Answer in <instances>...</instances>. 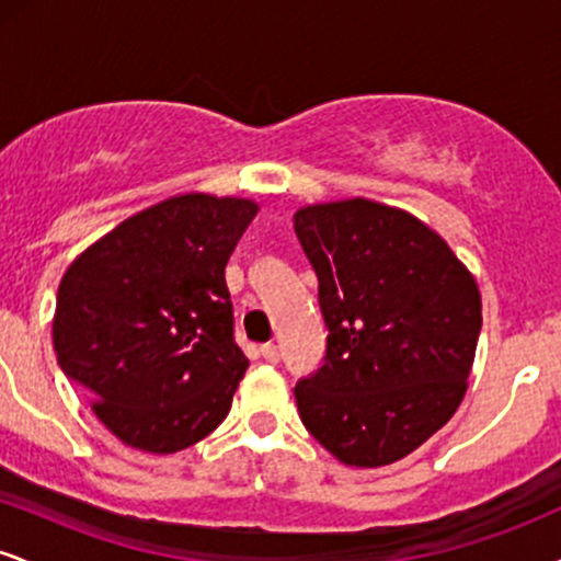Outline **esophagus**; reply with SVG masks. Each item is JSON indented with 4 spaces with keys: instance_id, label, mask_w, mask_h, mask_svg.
Listing matches in <instances>:
<instances>
[{
    "instance_id": "1",
    "label": "esophagus",
    "mask_w": 561,
    "mask_h": 561,
    "mask_svg": "<svg viewBox=\"0 0 561 561\" xmlns=\"http://www.w3.org/2000/svg\"><path fill=\"white\" fill-rule=\"evenodd\" d=\"M261 356H263V362H268V364H276L279 362V347L276 345H261Z\"/></svg>"
}]
</instances>
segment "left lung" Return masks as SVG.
I'll use <instances>...</instances> for the list:
<instances>
[{"label": "left lung", "mask_w": 561, "mask_h": 561, "mask_svg": "<svg viewBox=\"0 0 561 561\" xmlns=\"http://www.w3.org/2000/svg\"><path fill=\"white\" fill-rule=\"evenodd\" d=\"M293 221L330 330L324 366L295 385L300 420L347 467L392 465L465 398L478 282L427 224L375 199L306 205Z\"/></svg>", "instance_id": "1"}]
</instances>
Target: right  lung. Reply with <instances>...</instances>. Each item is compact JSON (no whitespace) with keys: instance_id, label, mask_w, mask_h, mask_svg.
<instances>
[{"instance_id":"1","label":"right lung","mask_w":561,"mask_h":561,"mask_svg":"<svg viewBox=\"0 0 561 561\" xmlns=\"http://www.w3.org/2000/svg\"><path fill=\"white\" fill-rule=\"evenodd\" d=\"M255 214L244 197H169L62 274L57 364L126 446L176 454L227 420L250 362L234 343L224 268Z\"/></svg>"}]
</instances>
